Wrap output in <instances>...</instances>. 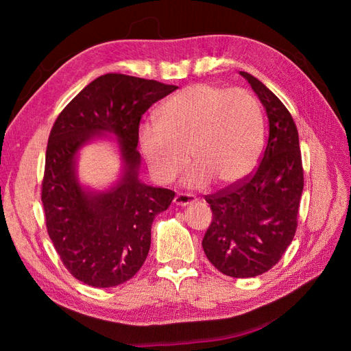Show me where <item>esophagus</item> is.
Wrapping results in <instances>:
<instances>
[{"label": "esophagus", "mask_w": 351, "mask_h": 351, "mask_svg": "<svg viewBox=\"0 0 351 351\" xmlns=\"http://www.w3.org/2000/svg\"><path fill=\"white\" fill-rule=\"evenodd\" d=\"M196 202V197L193 195H189V193H178V195L175 196L173 199V204L175 205H181V206H185V205H191Z\"/></svg>", "instance_id": "1"}]
</instances>
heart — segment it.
Listing matches in <instances>:
<instances>
[{"mask_svg": "<svg viewBox=\"0 0 351 351\" xmlns=\"http://www.w3.org/2000/svg\"><path fill=\"white\" fill-rule=\"evenodd\" d=\"M263 136V111L250 92L199 83L161 104L156 125L140 126L138 145L161 184L173 181L190 161L189 187H232L255 169Z\"/></svg>", "mask_w": 351, "mask_h": 351, "instance_id": "heart-1", "label": "heart"}]
</instances>
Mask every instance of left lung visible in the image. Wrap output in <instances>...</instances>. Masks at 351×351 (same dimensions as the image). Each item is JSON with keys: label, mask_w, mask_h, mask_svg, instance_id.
Returning a JSON list of instances; mask_svg holds the SVG:
<instances>
[{"label": "left lung", "mask_w": 351, "mask_h": 351, "mask_svg": "<svg viewBox=\"0 0 351 351\" xmlns=\"http://www.w3.org/2000/svg\"><path fill=\"white\" fill-rule=\"evenodd\" d=\"M267 111L268 140L263 158L241 182L205 196L213 221L202 247L210 263L230 278H253L279 263L297 229L303 191L299 132L287 107L247 72Z\"/></svg>", "instance_id": "obj_1"}]
</instances>
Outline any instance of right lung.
<instances>
[{"mask_svg": "<svg viewBox=\"0 0 351 351\" xmlns=\"http://www.w3.org/2000/svg\"><path fill=\"white\" fill-rule=\"evenodd\" d=\"M176 88L106 73L86 86L52 126L42 181L45 221L63 265L87 285L110 288L130 280L146 261L155 215L175 197V191L138 181L137 145L141 116ZM106 132L119 140L124 175L108 192L86 191L76 178V154Z\"/></svg>", "mask_w": 351, "mask_h": 351, "instance_id": "obj_1", "label": "right lung"}]
</instances>
